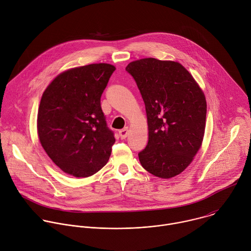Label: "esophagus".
<instances>
[{
    "instance_id": "obj_1",
    "label": "esophagus",
    "mask_w": 251,
    "mask_h": 251,
    "mask_svg": "<svg viewBox=\"0 0 251 251\" xmlns=\"http://www.w3.org/2000/svg\"><path fill=\"white\" fill-rule=\"evenodd\" d=\"M128 134H129V129H128V127H125L124 129H122V130L119 131V136H120L121 139H126L127 136H128Z\"/></svg>"
}]
</instances>
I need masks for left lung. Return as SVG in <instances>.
<instances>
[{"label": "left lung", "instance_id": "1", "mask_svg": "<svg viewBox=\"0 0 251 251\" xmlns=\"http://www.w3.org/2000/svg\"><path fill=\"white\" fill-rule=\"evenodd\" d=\"M126 71L135 79L145 102L149 141L138 155L154 176L181 174L199 151L205 132L207 104L203 92L179 63L146 58Z\"/></svg>", "mask_w": 251, "mask_h": 251}]
</instances>
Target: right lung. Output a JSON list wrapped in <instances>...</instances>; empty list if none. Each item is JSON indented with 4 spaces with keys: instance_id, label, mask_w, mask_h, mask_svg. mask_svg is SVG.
<instances>
[{
    "instance_id": "right-lung-1",
    "label": "right lung",
    "mask_w": 251,
    "mask_h": 251,
    "mask_svg": "<svg viewBox=\"0 0 251 251\" xmlns=\"http://www.w3.org/2000/svg\"><path fill=\"white\" fill-rule=\"evenodd\" d=\"M115 71L110 64H91L57 75L43 93L37 115L40 143L66 174L88 177L101 170L115 143L100 98Z\"/></svg>"
}]
</instances>
